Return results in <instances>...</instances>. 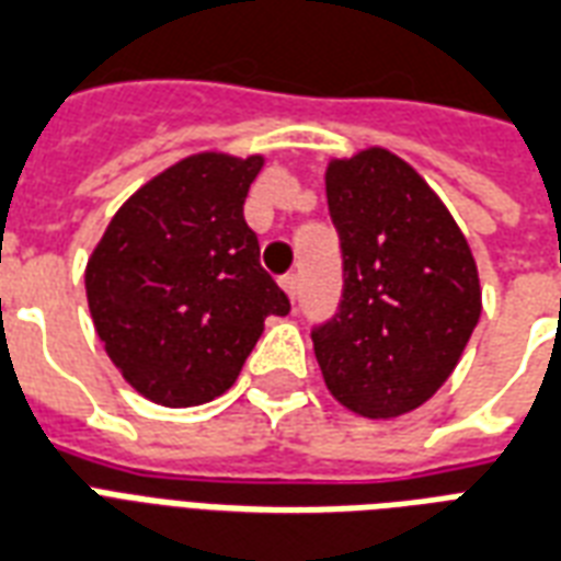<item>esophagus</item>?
<instances>
[{
    "label": "esophagus",
    "instance_id": "obj_1",
    "mask_svg": "<svg viewBox=\"0 0 561 561\" xmlns=\"http://www.w3.org/2000/svg\"><path fill=\"white\" fill-rule=\"evenodd\" d=\"M280 289H284L286 296L296 301V296H298V277L296 275H284V277H280Z\"/></svg>",
    "mask_w": 561,
    "mask_h": 561
}]
</instances>
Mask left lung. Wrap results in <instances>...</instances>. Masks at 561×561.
<instances>
[{
    "mask_svg": "<svg viewBox=\"0 0 561 561\" xmlns=\"http://www.w3.org/2000/svg\"><path fill=\"white\" fill-rule=\"evenodd\" d=\"M325 192L343 248V301L313 331L316 360L343 408L402 416L461 360L482 313L476 260L432 185L385 147L331 159Z\"/></svg>",
    "mask_w": 561,
    "mask_h": 561,
    "instance_id": "1",
    "label": "left lung"
}]
</instances>
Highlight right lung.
<instances>
[{"label":"right lung","mask_w":561,"mask_h":561,"mask_svg":"<svg viewBox=\"0 0 561 561\" xmlns=\"http://www.w3.org/2000/svg\"><path fill=\"white\" fill-rule=\"evenodd\" d=\"M263 162L185 156L117 209L88 256L96 336L156 405H204L230 390L265 316L289 313L242 213Z\"/></svg>","instance_id":"right-lung-1"}]
</instances>
